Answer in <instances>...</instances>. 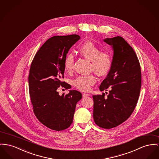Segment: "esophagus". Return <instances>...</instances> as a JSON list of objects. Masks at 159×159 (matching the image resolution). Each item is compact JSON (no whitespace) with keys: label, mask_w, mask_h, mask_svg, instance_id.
Here are the masks:
<instances>
[{"label":"esophagus","mask_w":159,"mask_h":159,"mask_svg":"<svg viewBox=\"0 0 159 159\" xmlns=\"http://www.w3.org/2000/svg\"><path fill=\"white\" fill-rule=\"evenodd\" d=\"M90 96V94H89V93H83V97H86V96Z\"/></svg>","instance_id":"obj_1"}]
</instances>
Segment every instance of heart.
<instances>
[{
  "label": "heart",
  "instance_id": "heart-1",
  "mask_svg": "<svg viewBox=\"0 0 159 159\" xmlns=\"http://www.w3.org/2000/svg\"><path fill=\"white\" fill-rule=\"evenodd\" d=\"M78 52L82 57L91 61V70L100 76H104L110 72L113 65V58L108 52H102V48L94 43L87 41L80 45ZM74 57L69 53L64 61V68L67 73L74 70ZM96 83L95 76L93 74L79 76L74 81L75 87L81 91H88L90 86Z\"/></svg>",
  "mask_w": 159,
  "mask_h": 159
}]
</instances>
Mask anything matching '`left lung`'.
Wrapping results in <instances>:
<instances>
[{"label": "left lung", "instance_id": "left-lung-1", "mask_svg": "<svg viewBox=\"0 0 159 159\" xmlns=\"http://www.w3.org/2000/svg\"><path fill=\"white\" fill-rule=\"evenodd\" d=\"M104 42L113 50V65L99 90H110L107 96L104 93L93 96V115L97 125L110 129L125 122L133 112L141 88V69L135 52L122 37L106 38Z\"/></svg>", "mask_w": 159, "mask_h": 159}]
</instances>
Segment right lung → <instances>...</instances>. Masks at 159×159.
<instances>
[{
	"mask_svg": "<svg viewBox=\"0 0 159 159\" xmlns=\"http://www.w3.org/2000/svg\"><path fill=\"white\" fill-rule=\"evenodd\" d=\"M80 39L76 34L53 36L43 44L31 65L28 82L34 113L44 125L55 131L70 127L76 104L82 98V94L75 90L62 95L58 92L60 86L71 88L61 81L64 61L70 48Z\"/></svg>",
	"mask_w": 159,
	"mask_h": 159,
	"instance_id": "obj_1",
	"label": "right lung"
}]
</instances>
